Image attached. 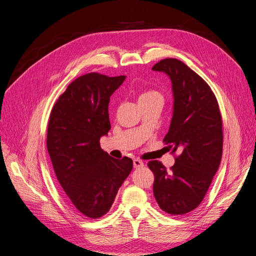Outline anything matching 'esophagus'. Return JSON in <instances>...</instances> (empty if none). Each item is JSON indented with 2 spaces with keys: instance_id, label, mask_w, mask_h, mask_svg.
I'll use <instances>...</instances> for the list:
<instances>
[{
  "instance_id": "obj_1",
  "label": "esophagus",
  "mask_w": 256,
  "mask_h": 256,
  "mask_svg": "<svg viewBox=\"0 0 256 256\" xmlns=\"http://www.w3.org/2000/svg\"><path fill=\"white\" fill-rule=\"evenodd\" d=\"M134 168H140L144 166V164L140 159H134Z\"/></svg>"
}]
</instances>
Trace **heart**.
<instances>
[{"instance_id":"b5f03b06","label":"heart","mask_w":256,"mask_h":256,"mask_svg":"<svg viewBox=\"0 0 256 256\" xmlns=\"http://www.w3.org/2000/svg\"><path fill=\"white\" fill-rule=\"evenodd\" d=\"M154 98H161L159 92L156 90H144L140 95H138V102H143V100H150Z\"/></svg>"}]
</instances>
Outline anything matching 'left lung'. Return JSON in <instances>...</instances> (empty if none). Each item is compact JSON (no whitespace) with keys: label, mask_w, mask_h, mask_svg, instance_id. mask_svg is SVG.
Instances as JSON below:
<instances>
[{"label":"left lung","mask_w":256,"mask_h":256,"mask_svg":"<svg viewBox=\"0 0 256 256\" xmlns=\"http://www.w3.org/2000/svg\"><path fill=\"white\" fill-rule=\"evenodd\" d=\"M172 82L173 114L164 142L180 154L170 171L148 162L154 175V196L162 210L184 214L202 202L222 157V118L208 84L182 60L166 58L152 68Z\"/></svg>","instance_id":"left-lung-1"}]
</instances>
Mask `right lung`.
I'll list each match as a JSON object with an SVG mask.
<instances>
[{
	"label": "right lung",
	"instance_id": "add662e5",
	"mask_svg": "<svg viewBox=\"0 0 256 256\" xmlns=\"http://www.w3.org/2000/svg\"><path fill=\"white\" fill-rule=\"evenodd\" d=\"M125 79L84 74L68 85L50 115L47 148L54 172L68 204L90 219L109 212L134 168L130 158H112L99 142L111 129L110 97Z\"/></svg>",
	"mask_w": 256,
	"mask_h": 256
}]
</instances>
